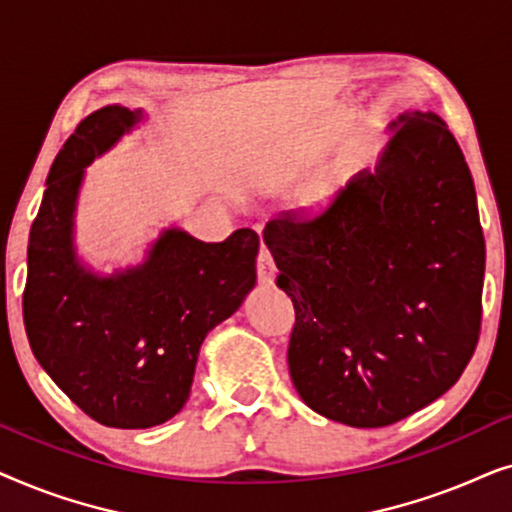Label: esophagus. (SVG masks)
Instances as JSON below:
<instances>
[{
    "mask_svg": "<svg viewBox=\"0 0 512 512\" xmlns=\"http://www.w3.org/2000/svg\"><path fill=\"white\" fill-rule=\"evenodd\" d=\"M256 272H258V282H261V284H272V282H275L277 265H275V258H272L268 247H261V251H258Z\"/></svg>",
    "mask_w": 512,
    "mask_h": 512,
    "instance_id": "1",
    "label": "esophagus"
}]
</instances>
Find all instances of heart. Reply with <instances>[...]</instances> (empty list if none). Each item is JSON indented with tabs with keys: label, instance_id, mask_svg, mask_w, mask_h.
Masks as SVG:
<instances>
[{
	"label": "heart",
	"instance_id": "heart-1",
	"mask_svg": "<svg viewBox=\"0 0 512 512\" xmlns=\"http://www.w3.org/2000/svg\"><path fill=\"white\" fill-rule=\"evenodd\" d=\"M310 195H312V200H319V198H324V195H326V186H312Z\"/></svg>",
	"mask_w": 512,
	"mask_h": 512
}]
</instances>
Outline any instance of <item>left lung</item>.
Instances as JSON below:
<instances>
[{
  "instance_id": "left-lung-1",
  "label": "left lung",
  "mask_w": 512,
  "mask_h": 512,
  "mask_svg": "<svg viewBox=\"0 0 512 512\" xmlns=\"http://www.w3.org/2000/svg\"><path fill=\"white\" fill-rule=\"evenodd\" d=\"M401 123L375 172L263 233L296 310L293 387L356 429L401 422L443 396L480 338L485 237L471 170L433 111Z\"/></svg>"
}]
</instances>
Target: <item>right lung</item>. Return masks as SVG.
<instances>
[{
  "instance_id": "obj_1",
  "label": "right lung",
  "mask_w": 512,
  "mask_h": 512,
  "mask_svg": "<svg viewBox=\"0 0 512 512\" xmlns=\"http://www.w3.org/2000/svg\"><path fill=\"white\" fill-rule=\"evenodd\" d=\"M102 107L83 118L46 179L30 230L23 321L41 368L95 422L149 429L184 408L205 335L256 284L258 235L200 242L165 230L144 265L97 277L76 261L72 219L83 167L139 121Z\"/></svg>"
}]
</instances>
